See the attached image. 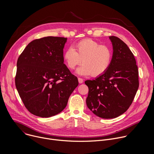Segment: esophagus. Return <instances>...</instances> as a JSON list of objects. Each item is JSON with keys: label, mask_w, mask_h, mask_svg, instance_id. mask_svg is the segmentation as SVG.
I'll return each mask as SVG.
<instances>
[{"label": "esophagus", "mask_w": 154, "mask_h": 154, "mask_svg": "<svg viewBox=\"0 0 154 154\" xmlns=\"http://www.w3.org/2000/svg\"><path fill=\"white\" fill-rule=\"evenodd\" d=\"M78 80H79V83H82L83 82V80L81 78H78Z\"/></svg>", "instance_id": "1"}]
</instances>
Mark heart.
Masks as SVG:
<instances>
[{
  "instance_id": "heart-1",
  "label": "heart",
  "mask_w": 154,
  "mask_h": 154,
  "mask_svg": "<svg viewBox=\"0 0 154 154\" xmlns=\"http://www.w3.org/2000/svg\"><path fill=\"white\" fill-rule=\"evenodd\" d=\"M63 60L67 67L73 70L77 66L83 63L76 70L79 75L92 74L98 77L103 74L109 68L112 60V52L109 48L101 46L92 39H85L77 42L75 49L71 47L65 51Z\"/></svg>"
}]
</instances>
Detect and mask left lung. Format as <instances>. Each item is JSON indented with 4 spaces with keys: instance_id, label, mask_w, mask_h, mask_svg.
<instances>
[{
    "instance_id": "1",
    "label": "left lung",
    "mask_w": 154,
    "mask_h": 154,
    "mask_svg": "<svg viewBox=\"0 0 154 154\" xmlns=\"http://www.w3.org/2000/svg\"><path fill=\"white\" fill-rule=\"evenodd\" d=\"M113 46L111 64L102 75L85 83L88 86L87 106L103 119L125 112L138 89V71L134 54L119 38L109 36Z\"/></svg>"
}]
</instances>
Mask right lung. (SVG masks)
<instances>
[{"label":"right lung","mask_w":154,"mask_h":154,"mask_svg":"<svg viewBox=\"0 0 154 154\" xmlns=\"http://www.w3.org/2000/svg\"><path fill=\"white\" fill-rule=\"evenodd\" d=\"M67 38L47 36L30 42L19 57L15 84L25 106L41 118L55 116L66 106L79 85L64 64Z\"/></svg>","instance_id":"add662e5"}]
</instances>
